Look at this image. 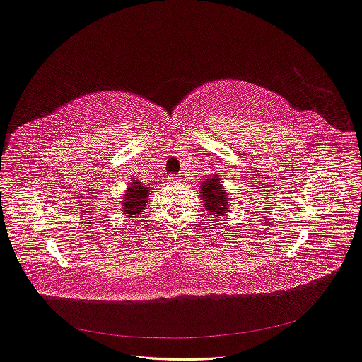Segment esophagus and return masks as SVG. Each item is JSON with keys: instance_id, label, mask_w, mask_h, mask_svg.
<instances>
[{"instance_id": "esophagus-1", "label": "esophagus", "mask_w": 362, "mask_h": 362, "mask_svg": "<svg viewBox=\"0 0 362 362\" xmlns=\"http://www.w3.org/2000/svg\"><path fill=\"white\" fill-rule=\"evenodd\" d=\"M167 180H168L170 183H176V182H179V177H177L176 175H168V176H167Z\"/></svg>"}]
</instances>
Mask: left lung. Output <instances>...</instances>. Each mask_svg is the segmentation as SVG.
Here are the masks:
<instances>
[{
    "label": "left lung",
    "mask_w": 362,
    "mask_h": 362,
    "mask_svg": "<svg viewBox=\"0 0 362 362\" xmlns=\"http://www.w3.org/2000/svg\"><path fill=\"white\" fill-rule=\"evenodd\" d=\"M201 197L204 198V205L206 210L214 216H224V213H230L229 198L223 191V185L218 177L206 179L201 186ZM210 214V216H211Z\"/></svg>",
    "instance_id": "obj_1"
}]
</instances>
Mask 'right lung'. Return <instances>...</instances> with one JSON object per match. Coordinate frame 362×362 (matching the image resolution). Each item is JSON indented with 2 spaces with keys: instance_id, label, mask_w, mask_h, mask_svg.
I'll return each mask as SVG.
<instances>
[{
  "instance_id": "obj_1",
  "label": "right lung",
  "mask_w": 362,
  "mask_h": 362,
  "mask_svg": "<svg viewBox=\"0 0 362 362\" xmlns=\"http://www.w3.org/2000/svg\"><path fill=\"white\" fill-rule=\"evenodd\" d=\"M146 198H148V189L145 186H141L139 182L130 183L122 204L124 214H129L133 217H135V214H141L146 204Z\"/></svg>"
}]
</instances>
